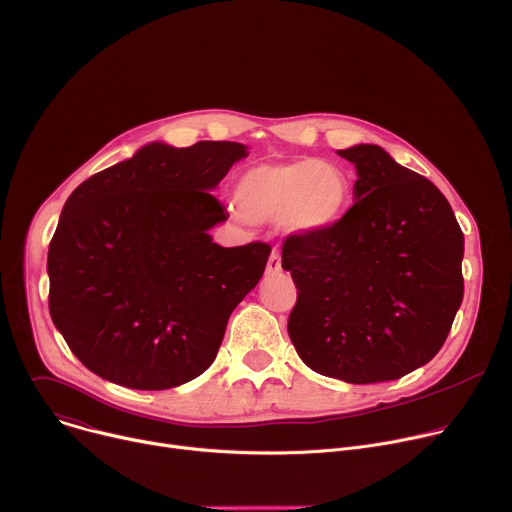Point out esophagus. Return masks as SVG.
<instances>
[{"mask_svg":"<svg viewBox=\"0 0 512 512\" xmlns=\"http://www.w3.org/2000/svg\"><path fill=\"white\" fill-rule=\"evenodd\" d=\"M281 273V255L279 251H273L267 261V275H279Z\"/></svg>","mask_w":512,"mask_h":512,"instance_id":"1","label":"esophagus"}]
</instances>
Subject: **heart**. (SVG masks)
<instances>
[{"label":"heart","mask_w":512,"mask_h":512,"mask_svg":"<svg viewBox=\"0 0 512 512\" xmlns=\"http://www.w3.org/2000/svg\"><path fill=\"white\" fill-rule=\"evenodd\" d=\"M233 197L249 221L283 219L289 231L313 235L333 227L346 215L352 183L339 166L303 156L249 166L239 175Z\"/></svg>","instance_id":"1"}]
</instances>
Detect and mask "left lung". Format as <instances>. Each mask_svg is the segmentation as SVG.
<instances>
[{"mask_svg":"<svg viewBox=\"0 0 512 512\" xmlns=\"http://www.w3.org/2000/svg\"><path fill=\"white\" fill-rule=\"evenodd\" d=\"M337 154L358 170L356 203L333 227L285 239L281 267L297 287L287 331L321 376L398 380L446 342L464 295V235L446 197L382 146Z\"/></svg>","mask_w":512,"mask_h":512,"instance_id":"left-lung-1","label":"left lung"}]
</instances>
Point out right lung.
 <instances>
[{
	"label": "right lung",
	"mask_w": 512,
	"mask_h": 512,
	"mask_svg": "<svg viewBox=\"0 0 512 512\" xmlns=\"http://www.w3.org/2000/svg\"><path fill=\"white\" fill-rule=\"evenodd\" d=\"M247 146L152 142L66 201L48 249L50 315L96 376L168 390L217 358L229 315L259 283L271 247L213 243L227 221L209 193Z\"/></svg>",
	"instance_id": "right-lung-1"
}]
</instances>
